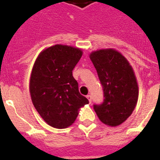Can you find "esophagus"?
<instances>
[{"label": "esophagus", "mask_w": 160, "mask_h": 160, "mask_svg": "<svg viewBox=\"0 0 160 160\" xmlns=\"http://www.w3.org/2000/svg\"><path fill=\"white\" fill-rule=\"evenodd\" d=\"M86 97H87V98H88V100H89V102H92V97H91V95H87Z\"/></svg>", "instance_id": "esophagus-1"}]
</instances>
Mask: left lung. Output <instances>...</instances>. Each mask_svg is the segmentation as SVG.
<instances>
[{"mask_svg":"<svg viewBox=\"0 0 160 160\" xmlns=\"http://www.w3.org/2000/svg\"><path fill=\"white\" fill-rule=\"evenodd\" d=\"M103 89V102L93 105L102 123L117 127L124 122L134 111L139 89L132 66L115 49H101L90 53Z\"/></svg>","mask_w":160,"mask_h":160,"instance_id":"8db88e82","label":"left lung"}]
</instances>
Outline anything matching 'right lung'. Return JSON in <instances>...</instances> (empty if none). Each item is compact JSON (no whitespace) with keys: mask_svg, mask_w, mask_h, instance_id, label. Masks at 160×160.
<instances>
[{"mask_svg":"<svg viewBox=\"0 0 160 160\" xmlns=\"http://www.w3.org/2000/svg\"><path fill=\"white\" fill-rule=\"evenodd\" d=\"M82 53L80 48L57 44L41 52L34 62L29 82L31 99L42 119L54 128L72 125L79 109L89 103L72 76Z\"/></svg>","mask_w":160,"mask_h":160,"instance_id":"right-lung-1","label":"right lung"}]
</instances>
